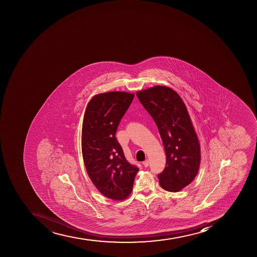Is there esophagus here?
Segmentation results:
<instances>
[{
	"mask_svg": "<svg viewBox=\"0 0 257 257\" xmlns=\"http://www.w3.org/2000/svg\"><path fill=\"white\" fill-rule=\"evenodd\" d=\"M143 165L146 167V168H147V167H149V165H150V161H149L148 159H146V160L143 162Z\"/></svg>",
	"mask_w": 257,
	"mask_h": 257,
	"instance_id": "esophagus-1",
	"label": "esophagus"
}]
</instances>
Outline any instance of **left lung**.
Returning <instances> with one entry per match:
<instances>
[{
	"label": "left lung",
	"instance_id": "1",
	"mask_svg": "<svg viewBox=\"0 0 257 257\" xmlns=\"http://www.w3.org/2000/svg\"><path fill=\"white\" fill-rule=\"evenodd\" d=\"M155 120L166 153V165L158 175L162 188L177 192L197 174L200 148L186 105L173 89L155 86L137 93Z\"/></svg>",
	"mask_w": 257,
	"mask_h": 257
}]
</instances>
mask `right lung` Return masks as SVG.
I'll list each match as a JSON object with an SVG mask.
<instances>
[{
    "label": "right lung",
    "instance_id": "obj_1",
    "mask_svg": "<svg viewBox=\"0 0 257 257\" xmlns=\"http://www.w3.org/2000/svg\"><path fill=\"white\" fill-rule=\"evenodd\" d=\"M134 96L125 92L95 95L83 120L82 154L87 173L102 195L115 200H124L132 192L139 171L126 160L115 137Z\"/></svg>",
    "mask_w": 257,
    "mask_h": 257
}]
</instances>
